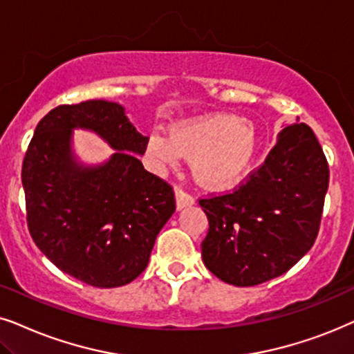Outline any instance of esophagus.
I'll return each instance as SVG.
<instances>
[{
    "mask_svg": "<svg viewBox=\"0 0 354 354\" xmlns=\"http://www.w3.org/2000/svg\"><path fill=\"white\" fill-rule=\"evenodd\" d=\"M174 199H176V209L178 210H183L186 209V207H191L194 205V197H192L191 194H187V192H185L183 189H176V192H174Z\"/></svg>",
    "mask_w": 354,
    "mask_h": 354,
    "instance_id": "1",
    "label": "esophagus"
}]
</instances>
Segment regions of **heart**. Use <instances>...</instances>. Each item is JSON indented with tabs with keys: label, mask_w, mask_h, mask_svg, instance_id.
Listing matches in <instances>:
<instances>
[{
	"label": "heart",
	"mask_w": 354,
	"mask_h": 354,
	"mask_svg": "<svg viewBox=\"0 0 354 354\" xmlns=\"http://www.w3.org/2000/svg\"><path fill=\"white\" fill-rule=\"evenodd\" d=\"M257 131L248 120L230 113H210L176 122L168 138L152 134L149 152L174 165L191 157L196 181L205 187H225L238 181L257 153Z\"/></svg>",
	"instance_id": "1"
}]
</instances>
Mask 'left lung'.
I'll return each instance as SVG.
<instances>
[{
    "label": "left lung",
    "instance_id": "1",
    "mask_svg": "<svg viewBox=\"0 0 354 354\" xmlns=\"http://www.w3.org/2000/svg\"><path fill=\"white\" fill-rule=\"evenodd\" d=\"M328 165L304 122L279 133L262 167L232 194L202 199V261L220 280L254 286L288 272L317 238Z\"/></svg>",
    "mask_w": 354,
    "mask_h": 354
}]
</instances>
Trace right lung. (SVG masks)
<instances>
[{
  "mask_svg": "<svg viewBox=\"0 0 354 354\" xmlns=\"http://www.w3.org/2000/svg\"><path fill=\"white\" fill-rule=\"evenodd\" d=\"M75 129L97 133L115 152L102 164L82 162ZM145 145L124 108L106 100L56 106L37 124L22 165L27 223L59 270L97 288L128 285L145 270L174 212L171 187L138 158Z\"/></svg>",
  "mask_w": 354,
  "mask_h": 354,
  "instance_id": "1",
  "label": "right lung"
}]
</instances>
